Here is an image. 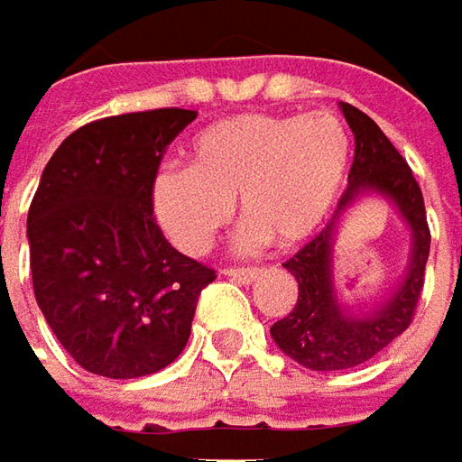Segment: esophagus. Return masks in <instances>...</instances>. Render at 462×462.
Wrapping results in <instances>:
<instances>
[{"label":"esophagus","instance_id":"1","mask_svg":"<svg viewBox=\"0 0 462 462\" xmlns=\"http://www.w3.org/2000/svg\"><path fill=\"white\" fill-rule=\"evenodd\" d=\"M225 275L232 278V281H237V283H250V281H255L257 275H260V271L257 268H227Z\"/></svg>","mask_w":462,"mask_h":462}]
</instances>
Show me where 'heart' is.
Wrapping results in <instances>:
<instances>
[{
  "label": "heart",
  "mask_w": 462,
  "mask_h": 462,
  "mask_svg": "<svg viewBox=\"0 0 462 462\" xmlns=\"http://www.w3.org/2000/svg\"><path fill=\"white\" fill-rule=\"evenodd\" d=\"M351 136L334 113L235 116L191 139L187 169L153 179L152 205L181 253L212 245L237 199L247 222L237 245L291 247L321 227L349 166Z\"/></svg>",
  "instance_id": "b5f03b06"
}]
</instances>
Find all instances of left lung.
<instances>
[{
    "label": "left lung",
    "mask_w": 462,
    "mask_h": 462,
    "mask_svg": "<svg viewBox=\"0 0 462 462\" xmlns=\"http://www.w3.org/2000/svg\"><path fill=\"white\" fill-rule=\"evenodd\" d=\"M341 111L354 131L349 184L328 225L283 263V268L296 278L298 300L285 319L271 326V337L278 349L313 372L351 369L387 349L412 323L430 255L425 199L412 177V169L366 113L349 103H341ZM372 190L395 205L411 227L413 245L403 283L395 293L376 310L354 314L337 300L333 285V240L346 209Z\"/></svg>",
    "instance_id": "obj_1"
}]
</instances>
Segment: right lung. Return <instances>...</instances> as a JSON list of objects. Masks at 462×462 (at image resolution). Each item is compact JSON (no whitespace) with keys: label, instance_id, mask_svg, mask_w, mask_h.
Here are the masks:
<instances>
[{"label":"right lung","instance_id":"obj_1","mask_svg":"<svg viewBox=\"0 0 462 462\" xmlns=\"http://www.w3.org/2000/svg\"><path fill=\"white\" fill-rule=\"evenodd\" d=\"M197 111L156 108L80 125L47 162L27 215L37 306L90 374L136 379L189 341L215 271L174 250L153 219L166 146Z\"/></svg>","mask_w":462,"mask_h":462}]
</instances>
